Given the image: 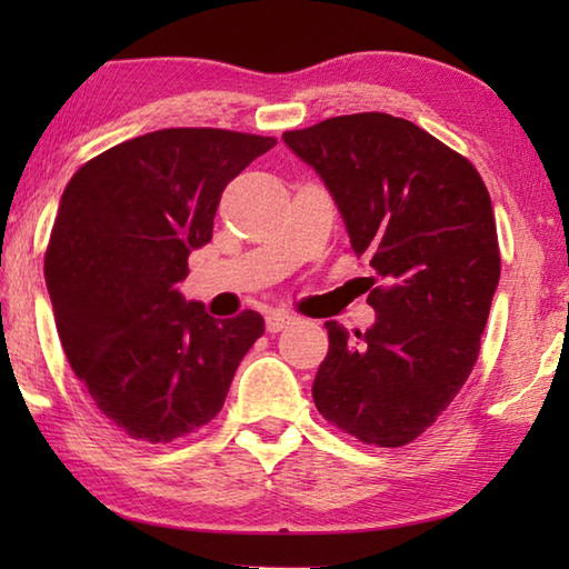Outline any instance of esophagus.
Listing matches in <instances>:
<instances>
[{
	"label": "esophagus",
	"mask_w": 569,
	"mask_h": 569,
	"mask_svg": "<svg viewBox=\"0 0 569 569\" xmlns=\"http://www.w3.org/2000/svg\"><path fill=\"white\" fill-rule=\"evenodd\" d=\"M296 323V319L291 313H283V311H271L266 316V329H268V333H278V331H283V329H288V326H293Z\"/></svg>",
	"instance_id": "esophagus-1"
}]
</instances>
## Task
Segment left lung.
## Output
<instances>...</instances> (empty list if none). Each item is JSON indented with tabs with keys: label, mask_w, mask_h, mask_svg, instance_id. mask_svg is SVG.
<instances>
[{
	"label": "left lung",
	"mask_w": 569,
	"mask_h": 569,
	"mask_svg": "<svg viewBox=\"0 0 569 569\" xmlns=\"http://www.w3.org/2000/svg\"><path fill=\"white\" fill-rule=\"evenodd\" d=\"M383 286L363 333L326 321L313 403L379 447L417 439L465 387L499 283L495 210L467 158L403 118L359 112L283 132ZM373 283V278H371Z\"/></svg>",
	"instance_id": "8db88e82"
}]
</instances>
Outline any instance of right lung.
<instances>
[{
    "instance_id": "1",
    "label": "right lung",
    "mask_w": 569,
    "mask_h": 569,
    "mask_svg": "<svg viewBox=\"0 0 569 569\" xmlns=\"http://www.w3.org/2000/svg\"><path fill=\"white\" fill-rule=\"evenodd\" d=\"M276 138L168 128L124 140L74 172L44 256L57 333L114 427L168 445L223 409L263 316L213 319L178 283L213 238L220 196Z\"/></svg>"
}]
</instances>
